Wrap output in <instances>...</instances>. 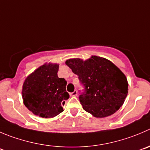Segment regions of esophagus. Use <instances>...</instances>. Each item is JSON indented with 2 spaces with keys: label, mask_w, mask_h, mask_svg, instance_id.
Masks as SVG:
<instances>
[{
  "label": "esophagus",
  "mask_w": 150,
  "mask_h": 150,
  "mask_svg": "<svg viewBox=\"0 0 150 150\" xmlns=\"http://www.w3.org/2000/svg\"><path fill=\"white\" fill-rule=\"evenodd\" d=\"M70 96H77V91H74V92L70 93Z\"/></svg>",
  "instance_id": "esophagus-1"
}]
</instances>
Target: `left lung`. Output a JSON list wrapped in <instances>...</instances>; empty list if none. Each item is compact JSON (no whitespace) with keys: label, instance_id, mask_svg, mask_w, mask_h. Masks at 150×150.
<instances>
[{"label":"left lung","instance_id":"8db88e82","mask_svg":"<svg viewBox=\"0 0 150 150\" xmlns=\"http://www.w3.org/2000/svg\"><path fill=\"white\" fill-rule=\"evenodd\" d=\"M65 64L85 86V93L79 96V101L85 111L96 118H105L122 106L128 93V82L111 61L91 56L86 60L67 59Z\"/></svg>","mask_w":150,"mask_h":150}]
</instances>
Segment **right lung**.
Instances as JSON below:
<instances>
[{"instance_id": "right-lung-1", "label": "right lung", "mask_w": 150, "mask_h": 150, "mask_svg": "<svg viewBox=\"0 0 150 150\" xmlns=\"http://www.w3.org/2000/svg\"><path fill=\"white\" fill-rule=\"evenodd\" d=\"M59 64L46 62L30 74L22 88L23 104L35 115L54 118L63 111L62 105L69 98L67 82L59 78Z\"/></svg>"}]
</instances>
